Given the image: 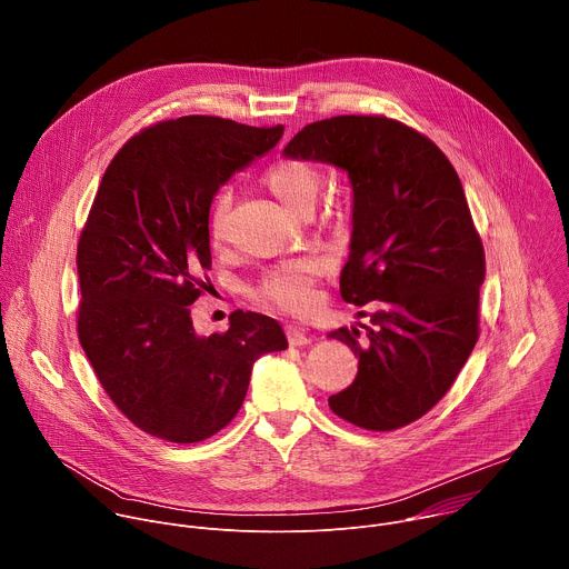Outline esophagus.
Here are the masks:
<instances>
[{"label": "esophagus", "instance_id": "34e87169", "mask_svg": "<svg viewBox=\"0 0 569 569\" xmlns=\"http://www.w3.org/2000/svg\"><path fill=\"white\" fill-rule=\"evenodd\" d=\"M286 336H288V342H290L292 347H306V345H310V336L306 333V329L297 327V323H288V327H286Z\"/></svg>", "mask_w": 569, "mask_h": 569}]
</instances>
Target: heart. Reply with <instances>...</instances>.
I'll return each mask as SVG.
<instances>
[{"label":"heart","mask_w":569,"mask_h":569,"mask_svg":"<svg viewBox=\"0 0 569 569\" xmlns=\"http://www.w3.org/2000/svg\"><path fill=\"white\" fill-rule=\"evenodd\" d=\"M266 182L270 191L292 213H299L315 204V198L321 187V176L315 167L308 164V161L283 159V161H277V164L266 173ZM229 204H231V198L227 191L218 193L211 204L209 229L216 240L224 236ZM319 272H321V266L315 259H299V261L283 263L263 277L259 286V297L283 310L306 312L317 301L315 281Z\"/></svg>","instance_id":"obj_1"}]
</instances>
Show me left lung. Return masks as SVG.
<instances>
[{
  "instance_id": "8db88e82",
  "label": "left lung",
  "mask_w": 569,
  "mask_h": 569,
  "mask_svg": "<svg viewBox=\"0 0 569 569\" xmlns=\"http://www.w3.org/2000/svg\"><path fill=\"white\" fill-rule=\"evenodd\" d=\"M283 157L331 164L353 191L340 292L369 303L371 329L365 342L356 327L329 333L358 356L331 410L365 430H398L446 396L479 336L486 263L461 180L428 137L387 117L315 121Z\"/></svg>"
}]
</instances>
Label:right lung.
Listing matches in <instances>:
<instances>
[{
	"instance_id": "add662e5",
	"label": "right lung",
	"mask_w": 569,
	"mask_h": 569,
	"mask_svg": "<svg viewBox=\"0 0 569 569\" xmlns=\"http://www.w3.org/2000/svg\"><path fill=\"white\" fill-rule=\"evenodd\" d=\"M283 126L180 117L134 134L112 159L78 242V340L117 408L143 432L198 443L246 400L254 362L288 349L279 321L236 310L202 338L191 303L211 270L218 189L272 150Z\"/></svg>"
}]
</instances>
